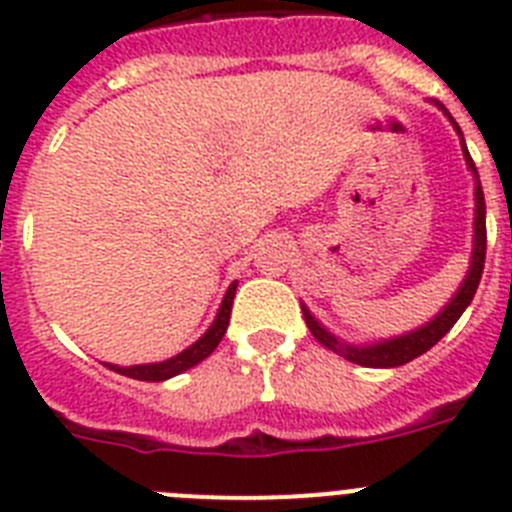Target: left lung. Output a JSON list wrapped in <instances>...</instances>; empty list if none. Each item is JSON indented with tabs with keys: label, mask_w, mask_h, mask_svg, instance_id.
<instances>
[{
	"label": "left lung",
	"mask_w": 512,
	"mask_h": 512,
	"mask_svg": "<svg viewBox=\"0 0 512 512\" xmlns=\"http://www.w3.org/2000/svg\"><path fill=\"white\" fill-rule=\"evenodd\" d=\"M445 116L451 119V113L448 111H445ZM453 126H456V131L461 134V129H458L456 121H453ZM464 155H466V163H469V168L474 170V178H479L476 176L474 160H471L469 150H466V142H464ZM474 196H476L474 259H471L469 274H466L464 285L458 287L456 298L445 305L443 313H440V316H435V321H430L427 326H422V329L412 331V334L399 336V339H388V342L373 344V347H352V344H342L339 339H336V336H331L329 331L323 329L321 323H318L316 318L310 316L308 310L303 308V316H305V323H308L310 334L316 336L318 342H321L326 349L336 352V355L344 357V360L355 362V365H365V368H399V365H406L409 360H414V357H419V355H425L427 349L435 347V344H438L440 339H443V336L453 329V323L461 318V313L466 310V305L474 300V292H476V287H479V279H482V272H484V256H487V209H484V191H482V183L479 181H476Z\"/></svg>",
	"instance_id": "1"
}]
</instances>
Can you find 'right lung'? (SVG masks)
Segmentation results:
<instances>
[{
	"mask_svg": "<svg viewBox=\"0 0 512 512\" xmlns=\"http://www.w3.org/2000/svg\"><path fill=\"white\" fill-rule=\"evenodd\" d=\"M233 298H235V285L227 290L225 300H222V305H220V313H217V318H214V323L209 326L207 334H204L196 344H191L189 349H183L181 355L170 357V360H165V362H155V365H131V368L108 365V368L116 370V373H121V375H129V378H134V381H150V383L168 381V378H173V375L194 368L196 362H202L204 357L212 355L214 349H217V344L222 342V336H225V331H227V323H230Z\"/></svg>",
	"mask_w": 512,
	"mask_h": 512,
	"instance_id": "add662e5",
	"label": "right lung"
}]
</instances>
